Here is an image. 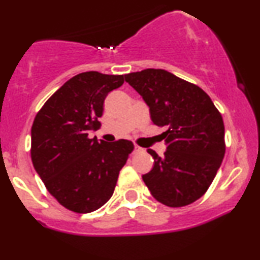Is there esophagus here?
Listing matches in <instances>:
<instances>
[{"instance_id":"esophagus-1","label":"esophagus","mask_w":260,"mask_h":260,"mask_svg":"<svg viewBox=\"0 0 260 260\" xmlns=\"http://www.w3.org/2000/svg\"><path fill=\"white\" fill-rule=\"evenodd\" d=\"M144 151H145L144 148H142V147H140V145L135 144V152H144Z\"/></svg>"}]
</instances>
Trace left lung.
<instances>
[{"instance_id":"left-lung-1","label":"left lung","mask_w":260,"mask_h":260,"mask_svg":"<svg viewBox=\"0 0 260 260\" xmlns=\"http://www.w3.org/2000/svg\"><path fill=\"white\" fill-rule=\"evenodd\" d=\"M125 80L150 109L151 120L167 126L163 157L152 149L154 168L143 181L152 197L168 207H183L211 186L225 156L221 113L198 85L165 70L147 69L125 74Z\"/></svg>"}]
</instances>
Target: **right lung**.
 <instances>
[{
	"label": "right lung",
	"mask_w": 260,
	"mask_h": 260,
	"mask_svg": "<svg viewBox=\"0 0 260 260\" xmlns=\"http://www.w3.org/2000/svg\"><path fill=\"white\" fill-rule=\"evenodd\" d=\"M124 76L95 71L67 80L47 99L31 126V162L47 190L63 207L90 213L110 200L134 143L88 138L101 127L109 92Z\"/></svg>",
	"instance_id": "add662e5"
}]
</instances>
